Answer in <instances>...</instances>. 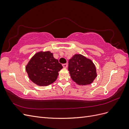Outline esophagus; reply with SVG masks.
Here are the masks:
<instances>
[{
	"mask_svg": "<svg viewBox=\"0 0 129 129\" xmlns=\"http://www.w3.org/2000/svg\"><path fill=\"white\" fill-rule=\"evenodd\" d=\"M62 66H63V68H67V66H68V64L67 63H64V64H62Z\"/></svg>",
	"mask_w": 129,
	"mask_h": 129,
	"instance_id": "obj_1",
	"label": "esophagus"
}]
</instances>
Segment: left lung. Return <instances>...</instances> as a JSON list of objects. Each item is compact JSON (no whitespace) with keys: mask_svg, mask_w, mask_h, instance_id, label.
Returning <instances> with one entry per match:
<instances>
[{"mask_svg":"<svg viewBox=\"0 0 129 129\" xmlns=\"http://www.w3.org/2000/svg\"><path fill=\"white\" fill-rule=\"evenodd\" d=\"M68 71L72 79L79 85L91 84L97 76L95 64L81 54H75L69 60Z\"/></svg>","mask_w":129,"mask_h":129,"instance_id":"8db88e82","label":"left lung"}]
</instances>
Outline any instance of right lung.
Instances as JSON below:
<instances>
[{
  "label": "right lung",
  "instance_id": "right-lung-1",
  "mask_svg": "<svg viewBox=\"0 0 129 129\" xmlns=\"http://www.w3.org/2000/svg\"><path fill=\"white\" fill-rule=\"evenodd\" d=\"M63 68L50 52H39L32 57L26 67L29 79L40 86H47L55 82L58 72Z\"/></svg>",
  "mask_w": 129,
  "mask_h": 129
}]
</instances>
